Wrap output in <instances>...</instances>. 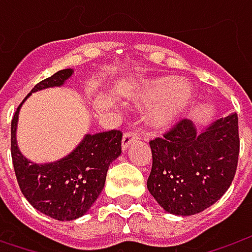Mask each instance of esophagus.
Instances as JSON below:
<instances>
[{
  "label": "esophagus",
  "instance_id": "obj_1",
  "mask_svg": "<svg viewBox=\"0 0 252 252\" xmlns=\"http://www.w3.org/2000/svg\"><path fill=\"white\" fill-rule=\"evenodd\" d=\"M139 140V133L136 131H126L123 134V139H122V149L123 150H127V147L130 146L131 143Z\"/></svg>",
  "mask_w": 252,
  "mask_h": 252
}]
</instances>
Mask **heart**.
<instances>
[{"instance_id":"heart-1","label":"heart","mask_w":252,"mask_h":252,"mask_svg":"<svg viewBox=\"0 0 252 252\" xmlns=\"http://www.w3.org/2000/svg\"><path fill=\"white\" fill-rule=\"evenodd\" d=\"M192 99V85L187 81H178L174 77L150 80L141 92V101L147 105L161 101L149 116V123L153 129L169 127L188 108Z\"/></svg>"}]
</instances>
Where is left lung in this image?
<instances>
[{"instance_id":"8db88e82","label":"left lung","mask_w":252,"mask_h":252,"mask_svg":"<svg viewBox=\"0 0 252 252\" xmlns=\"http://www.w3.org/2000/svg\"><path fill=\"white\" fill-rule=\"evenodd\" d=\"M153 167L147 189L171 215L190 216L212 206L230 188L240 151L237 113L198 131L179 121L162 137L150 141Z\"/></svg>"}]
</instances>
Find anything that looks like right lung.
Segmentation results:
<instances>
[{
  "label": "right lung",
  "mask_w": 252,
  "mask_h": 252,
  "mask_svg": "<svg viewBox=\"0 0 252 252\" xmlns=\"http://www.w3.org/2000/svg\"><path fill=\"white\" fill-rule=\"evenodd\" d=\"M73 73V68L57 71L36 84L28 96L32 92L62 87ZM22 103L11 122V156L19 188L28 202L46 216L62 221L81 218L105 187L112 161L121 156L122 131L85 134L80 144L63 158L44 164L32 162L21 153L16 143L18 116Z\"/></svg>",
  "instance_id": "right-lung-1"
}]
</instances>
